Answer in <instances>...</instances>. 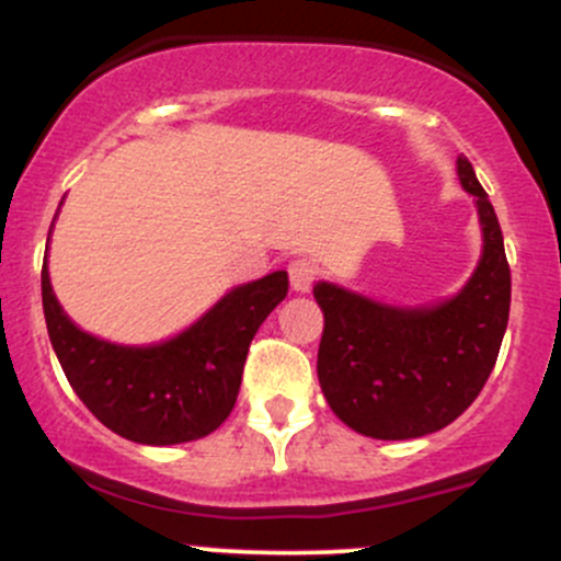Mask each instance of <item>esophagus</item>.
<instances>
[{"label": "esophagus", "instance_id": "1", "mask_svg": "<svg viewBox=\"0 0 561 561\" xmlns=\"http://www.w3.org/2000/svg\"><path fill=\"white\" fill-rule=\"evenodd\" d=\"M288 278H291V288L294 291H310L312 283L318 280V267L307 259H294L288 264Z\"/></svg>", "mask_w": 561, "mask_h": 561}]
</instances>
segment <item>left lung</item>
<instances>
[{
	"label": "left lung",
	"instance_id": "obj_1",
	"mask_svg": "<svg viewBox=\"0 0 561 561\" xmlns=\"http://www.w3.org/2000/svg\"><path fill=\"white\" fill-rule=\"evenodd\" d=\"M457 176L476 197L484 251L457 297L390 307L334 283L312 288L323 310L318 379L331 412L382 442L427 436L460 417L484 388L508 327L511 270L495 208L468 158Z\"/></svg>",
	"mask_w": 561,
	"mask_h": 561
}]
</instances>
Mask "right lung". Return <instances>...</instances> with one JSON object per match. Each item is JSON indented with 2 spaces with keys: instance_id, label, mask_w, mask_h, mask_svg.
<instances>
[{
  "instance_id": "obj_1",
  "label": "right lung",
  "mask_w": 561,
  "mask_h": 561,
  "mask_svg": "<svg viewBox=\"0 0 561 561\" xmlns=\"http://www.w3.org/2000/svg\"><path fill=\"white\" fill-rule=\"evenodd\" d=\"M286 294L278 270L232 288L173 340L128 347L77 329L42 267L47 334L69 385L110 431L152 447L195 442L230 417L251 340Z\"/></svg>"
}]
</instances>
